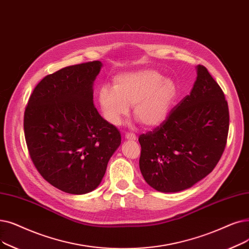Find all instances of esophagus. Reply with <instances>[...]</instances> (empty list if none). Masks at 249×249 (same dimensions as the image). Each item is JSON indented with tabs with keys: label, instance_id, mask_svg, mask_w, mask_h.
Instances as JSON below:
<instances>
[{
	"label": "esophagus",
	"instance_id": "1",
	"mask_svg": "<svg viewBox=\"0 0 249 249\" xmlns=\"http://www.w3.org/2000/svg\"><path fill=\"white\" fill-rule=\"evenodd\" d=\"M125 138L128 139V140H135L136 139V135L132 132H127L125 134Z\"/></svg>",
	"mask_w": 249,
	"mask_h": 249
}]
</instances>
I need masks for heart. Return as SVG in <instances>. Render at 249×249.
<instances>
[{
	"mask_svg": "<svg viewBox=\"0 0 249 249\" xmlns=\"http://www.w3.org/2000/svg\"><path fill=\"white\" fill-rule=\"evenodd\" d=\"M175 82L164 78L154 70H140L120 74L113 81V89L102 86L98 101L106 120L121 124L133 106V115L144 126H157L170 113L177 96Z\"/></svg>",
	"mask_w": 249,
	"mask_h": 249,
	"instance_id": "b5f03b06",
	"label": "heart"
}]
</instances>
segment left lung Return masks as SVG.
I'll return each instance as SVG.
<instances>
[{"label": "left lung", "mask_w": 249, "mask_h": 249, "mask_svg": "<svg viewBox=\"0 0 249 249\" xmlns=\"http://www.w3.org/2000/svg\"><path fill=\"white\" fill-rule=\"evenodd\" d=\"M229 131L225 94L202 65L190 94L153 131L139 135V168L149 186L160 192L187 189L219 163Z\"/></svg>", "instance_id": "1"}]
</instances>
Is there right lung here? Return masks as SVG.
Segmentation results:
<instances>
[{
    "label": "right lung",
    "mask_w": 249,
    "mask_h": 249,
    "mask_svg": "<svg viewBox=\"0 0 249 249\" xmlns=\"http://www.w3.org/2000/svg\"><path fill=\"white\" fill-rule=\"evenodd\" d=\"M100 61L47 75L30 94L24 135L32 163L53 187L84 194L100 185L121 134L99 114L92 85Z\"/></svg>",
    "instance_id": "add662e5"
}]
</instances>
